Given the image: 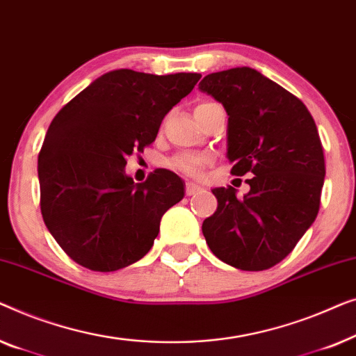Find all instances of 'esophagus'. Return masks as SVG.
Listing matches in <instances>:
<instances>
[{
  "label": "esophagus",
  "instance_id": "34e87169",
  "mask_svg": "<svg viewBox=\"0 0 356 356\" xmlns=\"http://www.w3.org/2000/svg\"><path fill=\"white\" fill-rule=\"evenodd\" d=\"M200 192H203V188L200 187V185H197V184H193V182H187L185 184V193L188 195H197V193H200Z\"/></svg>",
  "mask_w": 356,
  "mask_h": 356
}]
</instances>
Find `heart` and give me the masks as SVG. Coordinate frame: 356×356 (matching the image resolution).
Listing matches in <instances>:
<instances>
[{
	"label": "heart",
	"mask_w": 356,
	"mask_h": 356,
	"mask_svg": "<svg viewBox=\"0 0 356 356\" xmlns=\"http://www.w3.org/2000/svg\"><path fill=\"white\" fill-rule=\"evenodd\" d=\"M203 158L197 156V154H180V156L172 159V166L177 171L188 174V176H198L203 169Z\"/></svg>",
	"instance_id": "b5f03b06"
}]
</instances>
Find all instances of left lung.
<instances>
[{
    "instance_id": "1",
    "label": "left lung",
    "mask_w": 356,
    "mask_h": 356,
    "mask_svg": "<svg viewBox=\"0 0 356 356\" xmlns=\"http://www.w3.org/2000/svg\"><path fill=\"white\" fill-rule=\"evenodd\" d=\"M198 88L227 113V158L250 192L213 188L218 209L203 221L211 252L242 271L287 257L314 222L326 176L316 124L297 97L252 67L208 74Z\"/></svg>"
}]
</instances>
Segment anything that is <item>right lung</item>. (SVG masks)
I'll return each mask as SVG.
<instances>
[{
  "label": "right lung",
  "instance_id": "right-lung-1",
  "mask_svg": "<svg viewBox=\"0 0 356 356\" xmlns=\"http://www.w3.org/2000/svg\"><path fill=\"white\" fill-rule=\"evenodd\" d=\"M200 74L118 69L72 98L49 124L38 154L40 208L49 234L80 266L118 271L153 247L159 222L184 198V180L158 169L143 184L126 174Z\"/></svg>",
  "mask_w": 356,
  "mask_h": 356
}]
</instances>
